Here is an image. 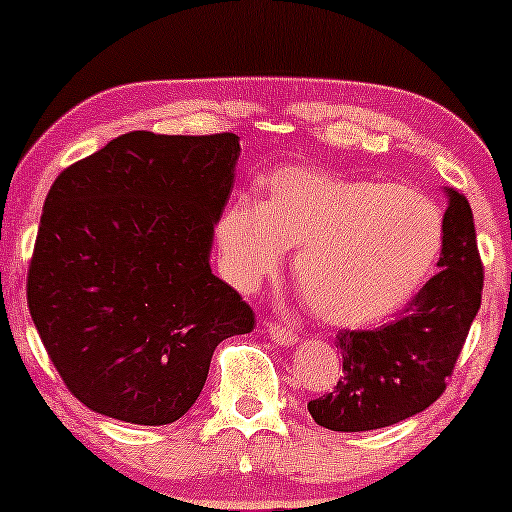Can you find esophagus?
<instances>
[{
    "label": "esophagus",
    "mask_w": 512,
    "mask_h": 512,
    "mask_svg": "<svg viewBox=\"0 0 512 512\" xmlns=\"http://www.w3.org/2000/svg\"><path fill=\"white\" fill-rule=\"evenodd\" d=\"M267 330H269V337H272L276 344H281V346H293V344H298V334L293 332V330H289V327L276 325V322H269Z\"/></svg>",
    "instance_id": "1"
}]
</instances>
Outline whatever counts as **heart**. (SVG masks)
<instances>
[{"label":"heart","mask_w":512,"mask_h":512,"mask_svg":"<svg viewBox=\"0 0 512 512\" xmlns=\"http://www.w3.org/2000/svg\"><path fill=\"white\" fill-rule=\"evenodd\" d=\"M221 267L250 291L296 250V284L317 317L363 327L411 301L443 248L438 204L407 185L289 166L262 197H240L216 223Z\"/></svg>","instance_id":"heart-1"}]
</instances>
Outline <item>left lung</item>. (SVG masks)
<instances>
[{
  "mask_svg": "<svg viewBox=\"0 0 512 512\" xmlns=\"http://www.w3.org/2000/svg\"><path fill=\"white\" fill-rule=\"evenodd\" d=\"M443 192L448 209L438 274L390 325L337 334L342 378L330 395L308 402L315 424L342 433L375 431L419 414L443 395L484 286L472 207L452 187Z\"/></svg>",
  "mask_w": 512,
  "mask_h": 512,
  "instance_id": "1",
  "label": "left lung"
}]
</instances>
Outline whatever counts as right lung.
<instances>
[{
	"label": "right lung",
	"mask_w": 512,
	"mask_h": 512,
	"mask_svg": "<svg viewBox=\"0 0 512 512\" xmlns=\"http://www.w3.org/2000/svg\"><path fill=\"white\" fill-rule=\"evenodd\" d=\"M240 137L122 134L57 175L28 269V310L69 392L139 426L178 421L250 305L211 274Z\"/></svg>",
	"instance_id": "add662e5"
}]
</instances>
